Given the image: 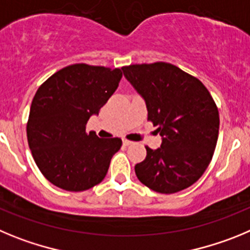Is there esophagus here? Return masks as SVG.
<instances>
[{"instance_id":"34e87169","label":"esophagus","mask_w":250,"mask_h":250,"mask_svg":"<svg viewBox=\"0 0 250 250\" xmlns=\"http://www.w3.org/2000/svg\"><path fill=\"white\" fill-rule=\"evenodd\" d=\"M132 143H133V142L128 141V139H123V145L125 146H129V145H132Z\"/></svg>"}]
</instances>
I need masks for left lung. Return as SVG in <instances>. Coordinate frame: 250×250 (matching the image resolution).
Returning <instances> with one entry per match:
<instances>
[{
	"mask_svg": "<svg viewBox=\"0 0 250 250\" xmlns=\"http://www.w3.org/2000/svg\"><path fill=\"white\" fill-rule=\"evenodd\" d=\"M123 75L145 100L148 121L162 145L147 149L137 163V178L154 192L170 194L194 184L212 161L219 132V113L198 78L166 62L122 67Z\"/></svg>",
	"mask_w": 250,
	"mask_h": 250,
	"instance_id": "left-lung-1",
	"label": "left lung"
}]
</instances>
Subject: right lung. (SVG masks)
I'll return each mask as SVG.
<instances>
[{
	"mask_svg": "<svg viewBox=\"0 0 250 250\" xmlns=\"http://www.w3.org/2000/svg\"><path fill=\"white\" fill-rule=\"evenodd\" d=\"M122 71L76 63L60 69L36 92L27 122V141L42 174L61 189L82 192L101 183L122 146L86 132L118 87Z\"/></svg>",
	"mask_w": 250,
	"mask_h": 250,
	"instance_id": "obj_1",
	"label": "right lung"
}]
</instances>
